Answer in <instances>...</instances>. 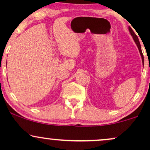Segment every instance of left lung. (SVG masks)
<instances>
[{
  "label": "left lung",
  "mask_w": 150,
  "mask_h": 150,
  "mask_svg": "<svg viewBox=\"0 0 150 150\" xmlns=\"http://www.w3.org/2000/svg\"><path fill=\"white\" fill-rule=\"evenodd\" d=\"M129 31H130V34H131V35L132 36V38H133L134 41H135V43H136V44H137V47H138V49H139V51H140V55H141V57H142V62H143V63H144V56H143V54H142V50H141V46H140V42H139L138 38H137V35H136V34H135V32H133V30H132V28H130V27H129Z\"/></svg>",
  "instance_id": "left-lung-1"
}]
</instances>
